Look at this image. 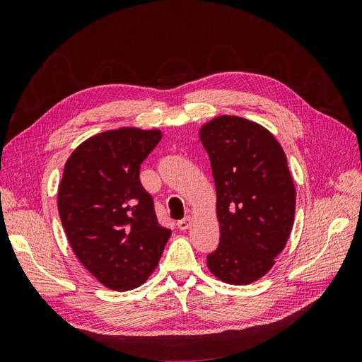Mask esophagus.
Here are the masks:
<instances>
[{
  "label": "esophagus",
  "mask_w": 362,
  "mask_h": 362,
  "mask_svg": "<svg viewBox=\"0 0 362 362\" xmlns=\"http://www.w3.org/2000/svg\"><path fill=\"white\" fill-rule=\"evenodd\" d=\"M192 225V218L190 217H184L181 218V221L177 222V226L181 229V231H184V229H189Z\"/></svg>",
  "instance_id": "obj_1"
}]
</instances>
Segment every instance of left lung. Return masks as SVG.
<instances>
[{
  "label": "left lung",
  "mask_w": 362,
  "mask_h": 362,
  "mask_svg": "<svg viewBox=\"0 0 362 362\" xmlns=\"http://www.w3.org/2000/svg\"><path fill=\"white\" fill-rule=\"evenodd\" d=\"M211 161L221 242L206 257L216 278L245 286L275 264L290 237L296 189L287 157L269 129L217 116L199 129Z\"/></svg>",
  "instance_id": "left-lung-1"
}]
</instances>
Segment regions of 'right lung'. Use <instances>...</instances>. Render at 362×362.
<instances>
[{"label": "right lung", "mask_w": 362, "mask_h": 362, "mask_svg": "<svg viewBox=\"0 0 362 362\" xmlns=\"http://www.w3.org/2000/svg\"><path fill=\"white\" fill-rule=\"evenodd\" d=\"M161 136L134 127L104 131L84 140L64 164L57 193L63 229L81 264L110 290L141 286L172 234L157 222L139 178Z\"/></svg>", "instance_id": "right-lung-1"}]
</instances>
